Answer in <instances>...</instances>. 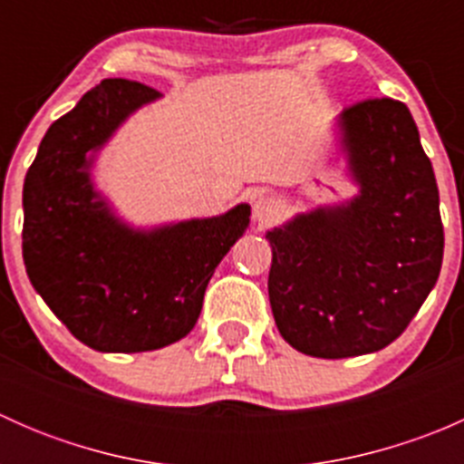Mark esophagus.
Wrapping results in <instances>:
<instances>
[{
  "mask_svg": "<svg viewBox=\"0 0 464 464\" xmlns=\"http://www.w3.org/2000/svg\"><path fill=\"white\" fill-rule=\"evenodd\" d=\"M278 215H280L278 199H274L271 195H258V198L254 199V219L258 224L274 222Z\"/></svg>",
  "mask_w": 464,
  "mask_h": 464,
  "instance_id": "34e87169",
  "label": "esophagus"
}]
</instances>
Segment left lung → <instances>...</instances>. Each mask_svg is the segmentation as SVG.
Masks as SVG:
<instances>
[{"instance_id": "left-lung-1", "label": "left lung", "mask_w": 464, "mask_h": 464, "mask_svg": "<svg viewBox=\"0 0 464 464\" xmlns=\"http://www.w3.org/2000/svg\"><path fill=\"white\" fill-rule=\"evenodd\" d=\"M359 193L266 231L269 303L298 353H377L406 330L440 276L444 231L433 166L409 107L368 98L339 116Z\"/></svg>"}]
</instances>
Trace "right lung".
I'll list each match as a JSON object with an SVG mask.
<instances>
[{
    "instance_id": "right-lung-1",
    "label": "right lung",
    "mask_w": 464,
    "mask_h": 464,
    "mask_svg": "<svg viewBox=\"0 0 464 464\" xmlns=\"http://www.w3.org/2000/svg\"><path fill=\"white\" fill-rule=\"evenodd\" d=\"M161 96L107 78L42 139L24 179L22 256L35 292L98 353H145L184 339L206 285L249 227V204L218 218L132 228L92 181L93 152L132 111Z\"/></svg>"
}]
</instances>
